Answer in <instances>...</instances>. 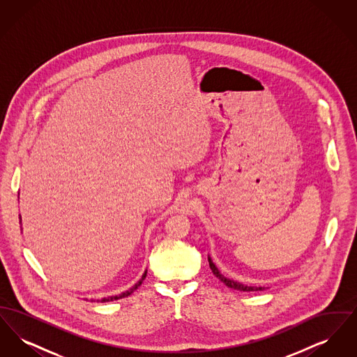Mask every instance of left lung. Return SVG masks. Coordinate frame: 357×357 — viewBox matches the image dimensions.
<instances>
[{
	"label": "left lung",
	"instance_id": "8db88e82",
	"mask_svg": "<svg viewBox=\"0 0 357 357\" xmlns=\"http://www.w3.org/2000/svg\"><path fill=\"white\" fill-rule=\"evenodd\" d=\"M208 265H210V269L214 273V275H215L217 278H220L222 282H223L226 287H229V288L237 289V290H242V291H257V290H264V289H265L261 288V287H248V285L239 284V282L234 281V280L226 278L225 275H222L221 272L218 271V268L213 264V261H211L210 257H208Z\"/></svg>",
	"mask_w": 357,
	"mask_h": 357
}]
</instances>
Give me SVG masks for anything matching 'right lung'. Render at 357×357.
I'll use <instances>...</instances> for the list:
<instances>
[{"mask_svg": "<svg viewBox=\"0 0 357 357\" xmlns=\"http://www.w3.org/2000/svg\"><path fill=\"white\" fill-rule=\"evenodd\" d=\"M146 274H147V273H144V274H143V277L140 278V281H139L137 284H135V287H132V288L130 289V290H126L124 293H121V294H118V296H112V297H107V298H102V300H100V303H109V301H115V300H120V298L128 297L130 294H132V293H134V290H136V289L139 288V287L142 285L143 280L146 278ZM96 301L99 303V300H96Z\"/></svg>", "mask_w": 357, "mask_h": 357, "instance_id": "1", "label": "right lung"}]
</instances>
